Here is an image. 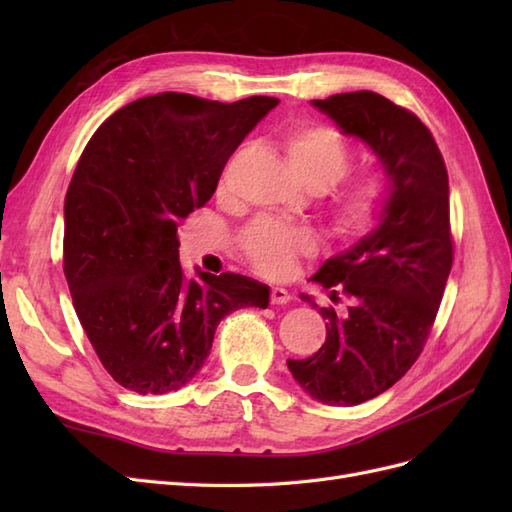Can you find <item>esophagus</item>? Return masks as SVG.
Returning <instances> with one entry per match:
<instances>
[{"label":"esophagus","instance_id":"obj_1","mask_svg":"<svg viewBox=\"0 0 512 512\" xmlns=\"http://www.w3.org/2000/svg\"><path fill=\"white\" fill-rule=\"evenodd\" d=\"M290 301H292V294L286 288H280V286L271 288V303L273 305H286Z\"/></svg>","mask_w":512,"mask_h":512}]
</instances>
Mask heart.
Returning <instances> with one entry per match:
<instances>
[{"instance_id": "obj_1", "label": "heart", "mask_w": 512, "mask_h": 512, "mask_svg": "<svg viewBox=\"0 0 512 512\" xmlns=\"http://www.w3.org/2000/svg\"><path fill=\"white\" fill-rule=\"evenodd\" d=\"M284 151L292 173L307 188L324 190L346 175L350 149L337 130L320 123H301L284 136ZM391 185L380 173H365L348 181L329 198V224L344 239L363 237L376 228L389 207ZM241 247L254 269L269 277H284L299 256L316 250L309 230L273 220H256L241 235Z\"/></svg>"}]
</instances>
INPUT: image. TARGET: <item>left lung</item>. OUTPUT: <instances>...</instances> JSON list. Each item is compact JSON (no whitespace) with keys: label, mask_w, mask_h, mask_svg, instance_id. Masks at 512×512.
<instances>
[{"label":"left lung","mask_w":512,"mask_h":512,"mask_svg":"<svg viewBox=\"0 0 512 512\" xmlns=\"http://www.w3.org/2000/svg\"><path fill=\"white\" fill-rule=\"evenodd\" d=\"M312 104L378 158L391 185L378 226L312 277L342 288L348 312L318 307L327 342L301 361L288 359L301 389L327 406H356L384 393L414 365L436 320L453 265L448 175L425 123L374 91L335 94ZM337 290L331 292V299Z\"/></svg>","instance_id":"left-lung-1"}]
</instances>
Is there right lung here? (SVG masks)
<instances>
[{"label": "right lung", "instance_id": "1", "mask_svg": "<svg viewBox=\"0 0 512 512\" xmlns=\"http://www.w3.org/2000/svg\"><path fill=\"white\" fill-rule=\"evenodd\" d=\"M277 104L166 91L119 108L87 143L64 205V273L91 346L123 389H181L224 316L269 305V286L252 277L196 269L188 280L177 228L207 205L228 158Z\"/></svg>", "mask_w": 512, "mask_h": 512}]
</instances>
